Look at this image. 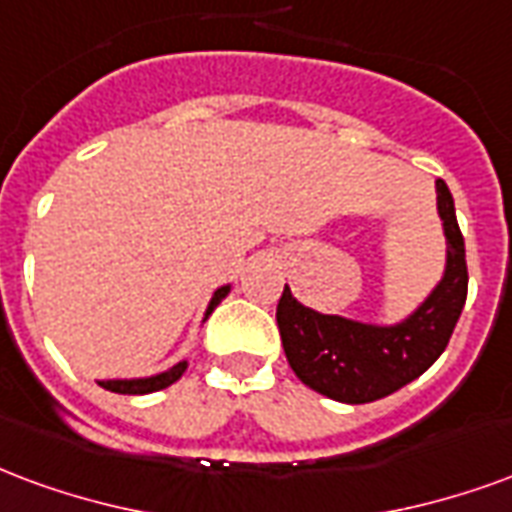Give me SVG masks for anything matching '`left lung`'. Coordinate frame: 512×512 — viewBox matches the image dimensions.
<instances>
[{
	"label": "left lung",
	"mask_w": 512,
	"mask_h": 512,
	"mask_svg": "<svg viewBox=\"0 0 512 512\" xmlns=\"http://www.w3.org/2000/svg\"><path fill=\"white\" fill-rule=\"evenodd\" d=\"M436 212L445 231V270L425 300L390 324L360 322L302 305L286 286L278 302L283 352L302 384L341 404H368L425 374L445 352L466 302L464 237L455 204L436 179Z\"/></svg>",
	"instance_id": "8db88e82"
}]
</instances>
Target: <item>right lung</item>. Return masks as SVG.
Returning a JSON list of instances; mask_svg holds the SVG:
<instances>
[{
	"label": "right lung",
	"mask_w": 512,
	"mask_h": 512,
	"mask_svg": "<svg viewBox=\"0 0 512 512\" xmlns=\"http://www.w3.org/2000/svg\"><path fill=\"white\" fill-rule=\"evenodd\" d=\"M231 292V283H223L212 292L210 302H207V311H204V319H210V313L220 305V300ZM188 371V360H179L177 365H171L169 371H160V374L152 376H133V379H98V384L103 390H111V393L119 395H147V393H158V390H166L169 384H174L177 379H182V374Z\"/></svg>",
	"instance_id": "add662e5"
}]
</instances>
